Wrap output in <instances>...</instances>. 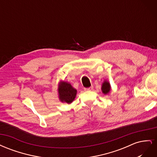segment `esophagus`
I'll list each match as a JSON object with an SVG mask.
<instances>
[{"label": "esophagus", "instance_id": "34e87169", "mask_svg": "<svg viewBox=\"0 0 157 157\" xmlns=\"http://www.w3.org/2000/svg\"><path fill=\"white\" fill-rule=\"evenodd\" d=\"M93 90V86H90V87H88V88H84V90L85 91H91V90Z\"/></svg>", "mask_w": 157, "mask_h": 157}]
</instances>
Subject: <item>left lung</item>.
Listing matches in <instances>:
<instances>
[{
  "instance_id": "1",
  "label": "left lung",
  "mask_w": 157,
  "mask_h": 157,
  "mask_svg": "<svg viewBox=\"0 0 157 157\" xmlns=\"http://www.w3.org/2000/svg\"><path fill=\"white\" fill-rule=\"evenodd\" d=\"M101 90H102V92L104 94H108L109 92H110L111 85L108 81H107V80H105V81L102 83Z\"/></svg>"
}]
</instances>
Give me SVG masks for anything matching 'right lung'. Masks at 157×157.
Here are the masks:
<instances>
[{"mask_svg":"<svg viewBox=\"0 0 157 157\" xmlns=\"http://www.w3.org/2000/svg\"><path fill=\"white\" fill-rule=\"evenodd\" d=\"M58 94L59 100L69 104L72 103L77 95V90L75 89L69 82L62 81L59 83Z\"/></svg>","mask_w":157,"mask_h":157,"instance_id":"1","label":"right lung"}]
</instances>
